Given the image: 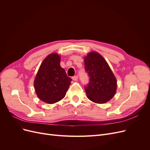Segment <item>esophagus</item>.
Returning <instances> with one entry per match:
<instances>
[{
  "mask_svg": "<svg viewBox=\"0 0 150 150\" xmlns=\"http://www.w3.org/2000/svg\"><path fill=\"white\" fill-rule=\"evenodd\" d=\"M72 80H74V81H77L78 79V76H74L73 77H72Z\"/></svg>",
  "mask_w": 150,
  "mask_h": 150,
  "instance_id": "esophagus-1",
  "label": "esophagus"
}]
</instances>
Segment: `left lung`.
Here are the masks:
<instances>
[{
	"mask_svg": "<svg viewBox=\"0 0 150 150\" xmlns=\"http://www.w3.org/2000/svg\"><path fill=\"white\" fill-rule=\"evenodd\" d=\"M85 71L89 82L84 87L87 97L96 103H105L115 96L117 81L103 57L96 52H91L84 57Z\"/></svg>",
	"mask_w": 150,
	"mask_h": 150,
	"instance_id": "obj_1",
	"label": "left lung"
}]
</instances>
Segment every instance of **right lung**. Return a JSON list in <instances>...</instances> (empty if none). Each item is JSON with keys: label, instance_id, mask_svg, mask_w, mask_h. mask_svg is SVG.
I'll use <instances>...</instances> for the list:
<instances>
[{"label": "right lung", "instance_id": "right-lung-1", "mask_svg": "<svg viewBox=\"0 0 150 150\" xmlns=\"http://www.w3.org/2000/svg\"><path fill=\"white\" fill-rule=\"evenodd\" d=\"M61 57L57 53L47 56L40 66L34 82L36 94L49 104L64 98L72 79L60 66Z\"/></svg>", "mask_w": 150, "mask_h": 150}]
</instances>
